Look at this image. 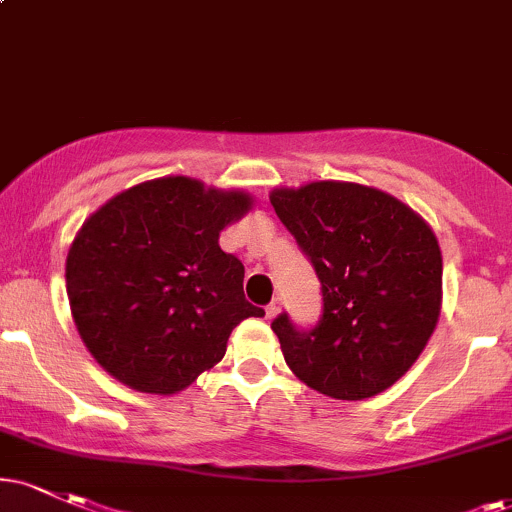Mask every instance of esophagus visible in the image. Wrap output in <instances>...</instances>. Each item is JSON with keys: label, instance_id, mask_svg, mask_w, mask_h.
<instances>
[{"label": "esophagus", "instance_id": "obj_1", "mask_svg": "<svg viewBox=\"0 0 512 512\" xmlns=\"http://www.w3.org/2000/svg\"><path fill=\"white\" fill-rule=\"evenodd\" d=\"M279 308H281V303L279 301H272L267 305V308H264V315H267V320H272V317H276V313H279Z\"/></svg>", "mask_w": 512, "mask_h": 512}]
</instances>
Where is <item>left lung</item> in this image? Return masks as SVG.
Listing matches in <instances>:
<instances>
[{"label":"left lung","mask_w":512,"mask_h":512,"mask_svg":"<svg viewBox=\"0 0 512 512\" xmlns=\"http://www.w3.org/2000/svg\"><path fill=\"white\" fill-rule=\"evenodd\" d=\"M269 202L322 286L313 330L286 313L272 322L286 363L327 397L380 395L436 330L443 257L431 226L399 199L356 182L279 187Z\"/></svg>","instance_id":"left-lung-1"}]
</instances>
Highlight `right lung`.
I'll use <instances>...</instances> for the list:
<instances>
[{"label":"right lung","instance_id":"obj_1","mask_svg":"<svg viewBox=\"0 0 512 512\" xmlns=\"http://www.w3.org/2000/svg\"><path fill=\"white\" fill-rule=\"evenodd\" d=\"M252 209L240 190L170 175L105 202L67 255V296L86 349L139 392L175 395L226 354L245 301V267L219 233Z\"/></svg>","mask_w":512,"mask_h":512}]
</instances>
